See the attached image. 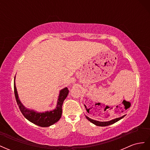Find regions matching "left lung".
<instances>
[{
  "label": "left lung",
  "instance_id": "obj_1",
  "mask_svg": "<svg viewBox=\"0 0 150 150\" xmlns=\"http://www.w3.org/2000/svg\"><path fill=\"white\" fill-rule=\"evenodd\" d=\"M125 116V115L122 116L120 117H117V118H115L114 120H112L111 121H96V120H92L89 118V117L87 116H86V117L87 118L90 122H91L92 123H93L94 125L98 126H109L110 125H112L113 123H115V122L118 121L119 120H120L121 119H122V117H124Z\"/></svg>",
  "mask_w": 150,
  "mask_h": 150
}]
</instances>
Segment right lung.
<instances>
[{
	"label": "right lung",
	"instance_id": "1",
	"mask_svg": "<svg viewBox=\"0 0 150 150\" xmlns=\"http://www.w3.org/2000/svg\"><path fill=\"white\" fill-rule=\"evenodd\" d=\"M16 76L14 78V94L16 101L21 112L25 118L33 123L41 126L48 127L56 123L60 120L62 115V106L64 99L67 96L69 90L67 88L61 89L59 91V94L57 99L56 108L52 111H45L43 112H39L33 110H29L25 108L21 102L17 94V91L15 83Z\"/></svg>",
	"mask_w": 150,
	"mask_h": 150
}]
</instances>
